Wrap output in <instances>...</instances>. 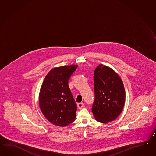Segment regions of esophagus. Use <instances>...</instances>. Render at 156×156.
<instances>
[{
  "label": "esophagus",
  "mask_w": 156,
  "mask_h": 156,
  "mask_svg": "<svg viewBox=\"0 0 156 156\" xmlns=\"http://www.w3.org/2000/svg\"><path fill=\"white\" fill-rule=\"evenodd\" d=\"M84 106V104L83 103H80L77 104V106L78 108V109H81Z\"/></svg>",
  "instance_id": "1"
}]
</instances>
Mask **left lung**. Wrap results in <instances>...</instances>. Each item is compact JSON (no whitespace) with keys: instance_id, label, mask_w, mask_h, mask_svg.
I'll use <instances>...</instances> for the list:
<instances>
[{"instance_id":"obj_1","label":"left lung","mask_w":156,"mask_h":156,"mask_svg":"<svg viewBox=\"0 0 156 156\" xmlns=\"http://www.w3.org/2000/svg\"><path fill=\"white\" fill-rule=\"evenodd\" d=\"M95 100L92 112L95 119L107 123L121 113L125 101V90L121 78L113 69L100 64L94 74Z\"/></svg>"}]
</instances>
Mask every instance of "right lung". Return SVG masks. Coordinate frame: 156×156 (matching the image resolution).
Wrapping results in <instances>:
<instances>
[{"instance_id":"add662e5","label":"right lung","mask_w":156,"mask_h":156,"mask_svg":"<svg viewBox=\"0 0 156 156\" xmlns=\"http://www.w3.org/2000/svg\"><path fill=\"white\" fill-rule=\"evenodd\" d=\"M77 67L71 65L52 69L42 84L39 107L47 120L55 125L64 127L76 119L77 106L68 82Z\"/></svg>"}]
</instances>
